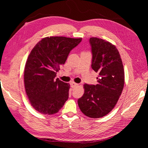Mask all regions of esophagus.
<instances>
[{
	"label": "esophagus",
	"instance_id": "esophagus-1",
	"mask_svg": "<svg viewBox=\"0 0 148 148\" xmlns=\"http://www.w3.org/2000/svg\"><path fill=\"white\" fill-rule=\"evenodd\" d=\"M78 85V84L75 83H74V82H72V83H70V86H71V88H75V87H76V86H77Z\"/></svg>",
	"mask_w": 148,
	"mask_h": 148
}]
</instances>
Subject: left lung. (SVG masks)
<instances>
[{
	"instance_id": "left-lung-1",
	"label": "left lung",
	"mask_w": 148,
	"mask_h": 148,
	"mask_svg": "<svg viewBox=\"0 0 148 148\" xmlns=\"http://www.w3.org/2000/svg\"><path fill=\"white\" fill-rule=\"evenodd\" d=\"M89 43L91 67L99 73L98 83L84 84V95L78 104L87 117L99 118L108 114L117 104L124 86V70L119 52L112 44L93 37Z\"/></svg>"
}]
</instances>
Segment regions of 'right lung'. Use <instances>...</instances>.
I'll list each match as a JSON object with an SVG mask.
<instances>
[{
    "mask_svg": "<svg viewBox=\"0 0 148 148\" xmlns=\"http://www.w3.org/2000/svg\"><path fill=\"white\" fill-rule=\"evenodd\" d=\"M82 39L46 37L31 51L25 67V87L31 106L39 112L54 114L68 99L70 84L55 77L60 66Z\"/></svg>",
    "mask_w": 148,
    "mask_h": 148,
    "instance_id": "right-lung-1",
    "label": "right lung"
}]
</instances>
